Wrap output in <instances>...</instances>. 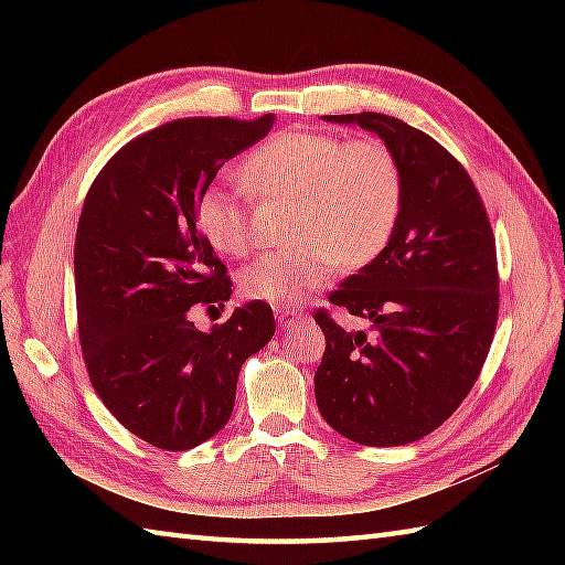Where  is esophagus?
I'll use <instances>...</instances> for the list:
<instances>
[{
    "instance_id": "esophagus-1",
    "label": "esophagus",
    "mask_w": 565,
    "mask_h": 565,
    "mask_svg": "<svg viewBox=\"0 0 565 565\" xmlns=\"http://www.w3.org/2000/svg\"><path fill=\"white\" fill-rule=\"evenodd\" d=\"M274 316H276V320L284 322V326H289V322H294V320H298V318H303L301 310H296V308H291V306H276V308H274Z\"/></svg>"
}]
</instances>
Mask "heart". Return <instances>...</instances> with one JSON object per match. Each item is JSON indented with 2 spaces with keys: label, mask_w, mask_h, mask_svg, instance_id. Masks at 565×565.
Returning a JSON list of instances; mask_svg holds the SVG:
<instances>
[{
  "label": "heart",
  "mask_w": 565,
  "mask_h": 565,
  "mask_svg": "<svg viewBox=\"0 0 565 565\" xmlns=\"http://www.w3.org/2000/svg\"><path fill=\"white\" fill-rule=\"evenodd\" d=\"M239 179L259 199L294 201L289 237L296 243L262 255L239 279L247 298L274 306L298 303L338 267L374 262L403 209L401 162L379 138L281 130L247 154ZM246 190L211 182L199 196L201 231L223 255L243 257L255 247Z\"/></svg>",
  "instance_id": "b5f03b06"
}]
</instances>
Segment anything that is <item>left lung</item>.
<instances>
[{"instance_id":"obj_1","label":"left lung","mask_w":565,"mask_h":565,"mask_svg":"<svg viewBox=\"0 0 565 565\" xmlns=\"http://www.w3.org/2000/svg\"><path fill=\"white\" fill-rule=\"evenodd\" d=\"M326 118L362 126L395 152L403 209L381 255L330 294L371 330L350 332L316 310L326 334L316 401L342 437L398 447L451 417L481 374L500 306L495 237L471 177L435 138L386 114Z\"/></svg>"}]
</instances>
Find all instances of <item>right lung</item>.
Wrapping results in <instances>:
<instances>
[{
  "label": "right lung",
  "mask_w": 565,
  "mask_h": 565,
  "mask_svg": "<svg viewBox=\"0 0 565 565\" xmlns=\"http://www.w3.org/2000/svg\"><path fill=\"white\" fill-rule=\"evenodd\" d=\"M271 124V114L177 118L126 142L84 199L75 237L84 366L118 423L158 449L186 451L223 429L239 369L276 330L264 301L209 332L189 320L191 308L233 294L199 227L201 191Z\"/></svg>",
  "instance_id": "right-lung-1"
}]
</instances>
